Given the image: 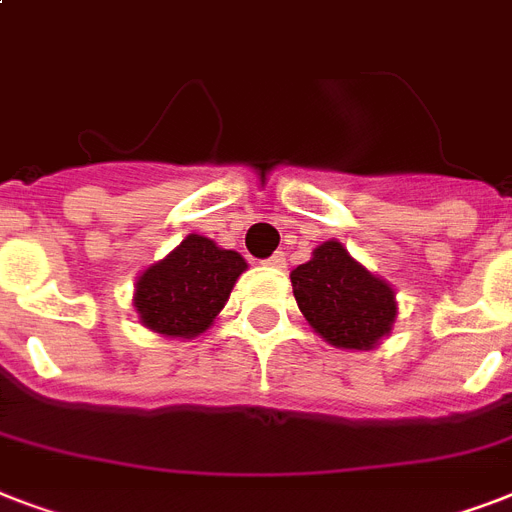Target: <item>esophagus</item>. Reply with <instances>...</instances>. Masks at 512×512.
Instances as JSON below:
<instances>
[{
  "label": "esophagus",
  "mask_w": 512,
  "mask_h": 512,
  "mask_svg": "<svg viewBox=\"0 0 512 512\" xmlns=\"http://www.w3.org/2000/svg\"><path fill=\"white\" fill-rule=\"evenodd\" d=\"M265 265H271V268H284V265H287V257H284V252H273V255L265 260Z\"/></svg>",
  "instance_id": "esophagus-1"
}]
</instances>
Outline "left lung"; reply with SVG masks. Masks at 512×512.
<instances>
[{"mask_svg":"<svg viewBox=\"0 0 512 512\" xmlns=\"http://www.w3.org/2000/svg\"><path fill=\"white\" fill-rule=\"evenodd\" d=\"M297 308L329 345L372 350L396 321V292L348 255L340 241H324L308 263L289 273Z\"/></svg>","mask_w":512,"mask_h":512,"instance_id":"left-lung-1","label":"left lung"}]
</instances>
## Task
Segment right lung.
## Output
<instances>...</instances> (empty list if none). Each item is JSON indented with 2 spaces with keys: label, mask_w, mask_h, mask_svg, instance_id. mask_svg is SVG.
I'll return each mask as SVG.
<instances>
[{
  "label": "right lung",
  "mask_w": 512,
  "mask_h": 512,
  "mask_svg": "<svg viewBox=\"0 0 512 512\" xmlns=\"http://www.w3.org/2000/svg\"><path fill=\"white\" fill-rule=\"evenodd\" d=\"M244 271L247 263L239 252L191 233L164 260L140 273L132 305L151 332L191 340L212 327Z\"/></svg>",
  "instance_id": "1"
}]
</instances>
